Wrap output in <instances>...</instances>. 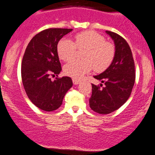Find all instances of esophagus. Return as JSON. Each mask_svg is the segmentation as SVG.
I'll use <instances>...</instances> for the list:
<instances>
[{
	"mask_svg": "<svg viewBox=\"0 0 155 155\" xmlns=\"http://www.w3.org/2000/svg\"><path fill=\"white\" fill-rule=\"evenodd\" d=\"M72 82L74 85H78L79 83V80L77 79H72Z\"/></svg>",
	"mask_w": 155,
	"mask_h": 155,
	"instance_id": "esophagus-1",
	"label": "esophagus"
}]
</instances>
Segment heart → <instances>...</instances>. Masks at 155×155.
<instances>
[{"label": "heart", "instance_id": "1", "mask_svg": "<svg viewBox=\"0 0 155 155\" xmlns=\"http://www.w3.org/2000/svg\"><path fill=\"white\" fill-rule=\"evenodd\" d=\"M86 50L83 58L85 61H72L64 66L65 75L73 79H80L92 69L102 72L110 67L115 56V46L106 41L105 38L93 31H86L75 35L73 42L68 38H62L57 45L58 58L64 62L73 58L76 51Z\"/></svg>", "mask_w": 155, "mask_h": 155}]
</instances>
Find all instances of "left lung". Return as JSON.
<instances>
[{
	"mask_svg": "<svg viewBox=\"0 0 155 155\" xmlns=\"http://www.w3.org/2000/svg\"><path fill=\"white\" fill-rule=\"evenodd\" d=\"M115 45V56L110 67L95 76L105 86L92 84L90 107L95 112L108 114L119 109L131 94L135 82L134 61L129 45L117 33L106 31ZM103 85H100L102 86Z\"/></svg>",
	"mask_w": 155,
	"mask_h": 155,
	"instance_id": "8db88e82",
	"label": "left lung"
}]
</instances>
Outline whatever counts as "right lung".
Segmentation results:
<instances>
[{"mask_svg":"<svg viewBox=\"0 0 155 155\" xmlns=\"http://www.w3.org/2000/svg\"><path fill=\"white\" fill-rule=\"evenodd\" d=\"M68 28H48L34 36L28 45L21 62L24 88L33 104L44 111H53L62 104L65 93L72 86L70 77L51 80L60 73L61 63L57 53L59 40L72 31Z\"/></svg>","mask_w":155,"mask_h":155,"instance_id":"obj_1","label":"right lung"}]
</instances>
